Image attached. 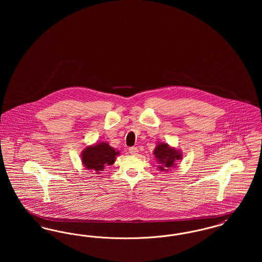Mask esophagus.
<instances>
[{
    "label": "esophagus",
    "instance_id": "obj_1",
    "mask_svg": "<svg viewBox=\"0 0 262 262\" xmlns=\"http://www.w3.org/2000/svg\"><path fill=\"white\" fill-rule=\"evenodd\" d=\"M128 152H129L132 155H137L138 149H137V147H129V148H128Z\"/></svg>",
    "mask_w": 262,
    "mask_h": 262
}]
</instances>
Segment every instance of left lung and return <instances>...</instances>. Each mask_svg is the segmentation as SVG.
<instances>
[{"instance_id":"obj_1","label":"left lung","mask_w":262,"mask_h":262,"mask_svg":"<svg viewBox=\"0 0 262 262\" xmlns=\"http://www.w3.org/2000/svg\"><path fill=\"white\" fill-rule=\"evenodd\" d=\"M155 159L158 163V169L160 171H170L178 164L177 161L183 159V153L179 149L170 146L168 143L159 142L153 151Z\"/></svg>"}]
</instances>
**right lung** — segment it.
Segmentation results:
<instances>
[{
    "label": "right lung",
    "instance_id": "add662e5",
    "mask_svg": "<svg viewBox=\"0 0 262 262\" xmlns=\"http://www.w3.org/2000/svg\"><path fill=\"white\" fill-rule=\"evenodd\" d=\"M118 155H120V151L113 148L108 142L100 141L82 150L81 162L88 170L99 174L106 166H111L115 163Z\"/></svg>",
    "mask_w": 262,
    "mask_h": 262
}]
</instances>
